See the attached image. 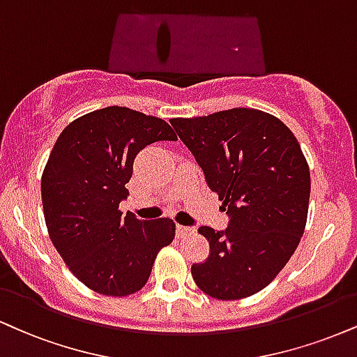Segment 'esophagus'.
Wrapping results in <instances>:
<instances>
[{
	"label": "esophagus",
	"mask_w": 357,
	"mask_h": 357,
	"mask_svg": "<svg viewBox=\"0 0 357 357\" xmlns=\"http://www.w3.org/2000/svg\"><path fill=\"white\" fill-rule=\"evenodd\" d=\"M192 233H195V227L181 226V225L176 226V234H178V238H186V236H190Z\"/></svg>",
	"instance_id": "1"
}]
</instances>
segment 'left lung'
Returning a JSON list of instances; mask_svg holds the SVG:
<instances>
[{
  "label": "left lung",
  "mask_w": 357,
  "mask_h": 357,
  "mask_svg": "<svg viewBox=\"0 0 357 357\" xmlns=\"http://www.w3.org/2000/svg\"><path fill=\"white\" fill-rule=\"evenodd\" d=\"M169 123L229 218L222 231L199 227L209 256L191 266L192 279L222 301L256 294L284 268L304 233L311 174L301 146L284 123L259 109Z\"/></svg>",
  "instance_id": "left-lung-1"
}]
</instances>
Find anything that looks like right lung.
I'll return each instance as SVG.
<instances>
[{
    "mask_svg": "<svg viewBox=\"0 0 357 357\" xmlns=\"http://www.w3.org/2000/svg\"><path fill=\"white\" fill-rule=\"evenodd\" d=\"M166 121L121 106L88 113L64 128L41 178L48 233L71 273L89 289L130 296L146 284L161 248L174 239L169 218L141 221L119 211L136 154L176 141Z\"/></svg>",
    "mask_w": 357,
    "mask_h": 357,
    "instance_id": "right-lung-1",
    "label": "right lung"
}]
</instances>
